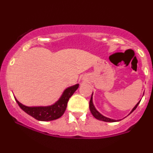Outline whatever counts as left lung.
<instances>
[{
	"mask_svg": "<svg viewBox=\"0 0 153 153\" xmlns=\"http://www.w3.org/2000/svg\"><path fill=\"white\" fill-rule=\"evenodd\" d=\"M143 95H144V94H143ZM140 101H141V100H140ZM140 101H139V102L137 103L136 105H135V106L132 108V109H131L130 113H129L128 115L130 114L131 112H133L135 109H136V108L137 107L139 103H140ZM89 108H90V111H91V114H93V116H94L95 118L99 119V120H100V121H103V122H119V121H120V119H119V120H116V119H111V118H108V117H105V116L101 114L99 111H97V109L96 108V107L94 106V103H93V94H92V96H91V98L90 103H89Z\"/></svg>",
	"mask_w": 153,
	"mask_h": 153,
	"instance_id": "8db88e82",
	"label": "left lung"
}]
</instances>
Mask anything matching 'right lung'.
Masks as SVG:
<instances>
[{"label":"right lung","instance_id":"obj_1","mask_svg":"<svg viewBox=\"0 0 153 153\" xmlns=\"http://www.w3.org/2000/svg\"><path fill=\"white\" fill-rule=\"evenodd\" d=\"M78 83L68 87L63 91L59 99L53 104L50 105V106H27L19 102L15 96L14 98L20 108L26 114L39 121L47 122V121L55 120L62 117L65 111L69 99L71 97L72 95L74 94L75 91L78 88Z\"/></svg>","mask_w":153,"mask_h":153}]
</instances>
